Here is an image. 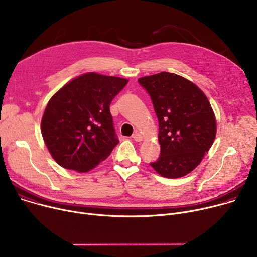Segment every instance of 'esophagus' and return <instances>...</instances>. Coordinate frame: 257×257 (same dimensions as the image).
I'll use <instances>...</instances> for the list:
<instances>
[{
  "label": "esophagus",
  "instance_id": "34e87169",
  "mask_svg": "<svg viewBox=\"0 0 257 257\" xmlns=\"http://www.w3.org/2000/svg\"><path fill=\"white\" fill-rule=\"evenodd\" d=\"M133 139L136 141V142H141L143 140V137L140 133L136 132L134 135H133Z\"/></svg>",
  "mask_w": 257,
  "mask_h": 257
}]
</instances>
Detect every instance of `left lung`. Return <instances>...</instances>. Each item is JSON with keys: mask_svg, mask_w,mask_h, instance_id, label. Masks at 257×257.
<instances>
[{"mask_svg": "<svg viewBox=\"0 0 257 257\" xmlns=\"http://www.w3.org/2000/svg\"><path fill=\"white\" fill-rule=\"evenodd\" d=\"M159 119L161 155L151 167L165 178H180L199 166L216 136V118L203 90L188 79L162 72L138 79Z\"/></svg>", "mask_w": 257, "mask_h": 257, "instance_id": "8db88e82", "label": "left lung"}]
</instances>
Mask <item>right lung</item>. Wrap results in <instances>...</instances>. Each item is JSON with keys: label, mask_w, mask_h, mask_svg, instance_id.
<instances>
[{"label": "right lung", "mask_w": 257, "mask_h": 257, "mask_svg": "<svg viewBox=\"0 0 257 257\" xmlns=\"http://www.w3.org/2000/svg\"><path fill=\"white\" fill-rule=\"evenodd\" d=\"M128 80L89 72L78 76L47 103L41 133L53 160L86 173L105 161L118 144L110 104Z\"/></svg>", "instance_id": "add662e5"}]
</instances>
